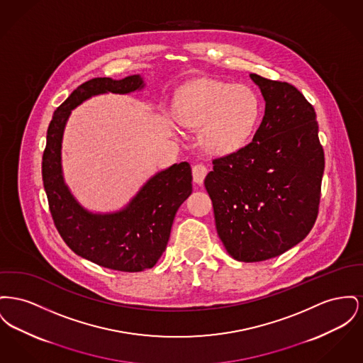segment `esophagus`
<instances>
[{"mask_svg":"<svg viewBox=\"0 0 363 363\" xmlns=\"http://www.w3.org/2000/svg\"><path fill=\"white\" fill-rule=\"evenodd\" d=\"M193 172V181L196 182V184H203V181H204V178H206V175H207V166L206 164H203V163H197V164H194L192 169Z\"/></svg>","mask_w":363,"mask_h":363,"instance_id":"obj_1","label":"esophagus"}]
</instances>
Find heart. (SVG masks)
<instances>
[{
	"mask_svg": "<svg viewBox=\"0 0 363 363\" xmlns=\"http://www.w3.org/2000/svg\"><path fill=\"white\" fill-rule=\"evenodd\" d=\"M259 112V100L248 86L215 79H199L186 86L174 104L175 119L186 128H201V145L215 155L244 147Z\"/></svg>",
	"mask_w": 363,
	"mask_h": 363,
	"instance_id": "b5f03b06",
	"label": "heart"
}]
</instances>
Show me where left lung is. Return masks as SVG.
<instances>
[{"mask_svg": "<svg viewBox=\"0 0 363 363\" xmlns=\"http://www.w3.org/2000/svg\"><path fill=\"white\" fill-rule=\"evenodd\" d=\"M266 101L250 144L213 159L204 179L229 255L262 262L298 244L318 216L325 156L315 109L288 82L250 74Z\"/></svg>", "mask_w": 363, "mask_h": 363, "instance_id": "8db88e82", "label": "left lung"}]
</instances>
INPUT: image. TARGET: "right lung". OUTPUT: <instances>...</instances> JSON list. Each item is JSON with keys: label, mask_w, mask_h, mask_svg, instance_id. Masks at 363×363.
Returning <instances> with one entry per match:
<instances>
[{"label": "right lung", "mask_w": 363, "mask_h": 363, "mask_svg": "<svg viewBox=\"0 0 363 363\" xmlns=\"http://www.w3.org/2000/svg\"><path fill=\"white\" fill-rule=\"evenodd\" d=\"M144 87L141 75L115 81L94 78L78 86L57 108L48 128L43 156V188L55 226L65 244L87 260L118 272H143L164 252L174 216L192 193L188 162L153 175L128 207L113 213L85 210L68 191L62 172V140L71 109L103 93L126 94Z\"/></svg>", "instance_id": "add662e5"}]
</instances>
